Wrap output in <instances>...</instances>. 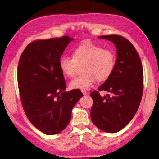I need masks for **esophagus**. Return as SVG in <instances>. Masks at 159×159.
Listing matches in <instances>:
<instances>
[{"label":"esophagus","instance_id":"esophagus-1","mask_svg":"<svg viewBox=\"0 0 159 159\" xmlns=\"http://www.w3.org/2000/svg\"><path fill=\"white\" fill-rule=\"evenodd\" d=\"M81 92H82V93H83V95H88V94H89V93L87 92V91L85 90H81Z\"/></svg>","mask_w":159,"mask_h":159}]
</instances>
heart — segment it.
Masks as SVG:
<instances>
[{
	"instance_id": "b5f03b06",
	"label": "heart",
	"mask_w": 159,
	"mask_h": 159,
	"mask_svg": "<svg viewBox=\"0 0 159 159\" xmlns=\"http://www.w3.org/2000/svg\"><path fill=\"white\" fill-rule=\"evenodd\" d=\"M116 57L114 51L104 49L101 45L85 42L76 47L72 57L63 56L60 60V68L67 77L76 76L79 66H83L84 73L72 80L69 83L71 89L88 90L93 87L96 80L105 81L114 71Z\"/></svg>"
}]
</instances>
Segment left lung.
<instances>
[{
	"instance_id": "8db88e82",
	"label": "left lung",
	"mask_w": 159,
	"mask_h": 159,
	"mask_svg": "<svg viewBox=\"0 0 159 159\" xmlns=\"http://www.w3.org/2000/svg\"><path fill=\"white\" fill-rule=\"evenodd\" d=\"M99 38L114 43L117 59L111 76L98 88L111 95L101 97L96 90L90 93L93 99L90 118L101 130L114 133L122 130L138 111L143 93V68L138 52L125 38L119 35Z\"/></svg>"
}]
</instances>
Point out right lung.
Instances as JSON below:
<instances>
[{"label": "right lung", "instance_id": "add662e5", "mask_svg": "<svg viewBox=\"0 0 159 159\" xmlns=\"http://www.w3.org/2000/svg\"><path fill=\"white\" fill-rule=\"evenodd\" d=\"M73 40L67 36L36 40L25 48L19 61L17 82L23 109L32 124L48 135L66 127L72 109L83 97L79 90L66 92L59 64Z\"/></svg>", "mask_w": 159, "mask_h": 159}]
</instances>
